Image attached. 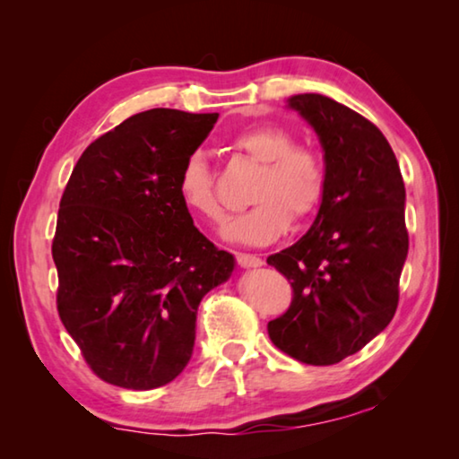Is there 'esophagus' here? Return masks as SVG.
<instances>
[{"instance_id": "1", "label": "esophagus", "mask_w": 459, "mask_h": 459, "mask_svg": "<svg viewBox=\"0 0 459 459\" xmlns=\"http://www.w3.org/2000/svg\"><path fill=\"white\" fill-rule=\"evenodd\" d=\"M235 259H237V265H238V267H261V265H263V259L257 257V255L237 253Z\"/></svg>"}]
</instances>
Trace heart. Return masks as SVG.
I'll list each match as a JSON object with an SVG mask.
<instances>
[{
    "label": "heart",
    "instance_id": "b5f03b06",
    "mask_svg": "<svg viewBox=\"0 0 459 459\" xmlns=\"http://www.w3.org/2000/svg\"><path fill=\"white\" fill-rule=\"evenodd\" d=\"M230 145L259 164V172L248 194L255 206L229 224V238L245 245L273 243L293 219L304 221L317 211L325 192V166L314 147L293 143L291 131L273 123L240 129ZM178 194L184 206L208 224L219 227L227 219L214 176L200 155L186 160L178 174Z\"/></svg>",
    "mask_w": 459,
    "mask_h": 459
}]
</instances>
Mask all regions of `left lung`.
<instances>
[{"label": "left lung", "mask_w": 459, "mask_h": 459, "mask_svg": "<svg viewBox=\"0 0 459 459\" xmlns=\"http://www.w3.org/2000/svg\"><path fill=\"white\" fill-rule=\"evenodd\" d=\"M324 147L325 192L298 243L267 257L291 281V306L267 324L291 359L328 367L383 332L399 306L409 251L405 184L380 129L351 107L306 92L290 99Z\"/></svg>", "instance_id": "1"}]
</instances>
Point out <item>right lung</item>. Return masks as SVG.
I'll list each match as a JSON object with an SVG mask.
<instances>
[{
  "label": "right lung",
  "instance_id": "1",
  "mask_svg": "<svg viewBox=\"0 0 459 459\" xmlns=\"http://www.w3.org/2000/svg\"><path fill=\"white\" fill-rule=\"evenodd\" d=\"M219 113L152 108L95 139L60 198L56 307L108 385L150 391L188 364L204 295L235 259L194 227L178 174Z\"/></svg>",
  "mask_w": 459,
  "mask_h": 459
}]
</instances>
